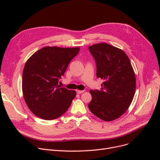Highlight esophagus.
Returning <instances> with one entry per match:
<instances>
[{"mask_svg":"<svg viewBox=\"0 0 160 160\" xmlns=\"http://www.w3.org/2000/svg\"><path fill=\"white\" fill-rule=\"evenodd\" d=\"M76 92H77V94H81V93H83L84 91H83H83H81V90H77Z\"/></svg>","mask_w":160,"mask_h":160,"instance_id":"esophagus-1","label":"esophagus"}]
</instances>
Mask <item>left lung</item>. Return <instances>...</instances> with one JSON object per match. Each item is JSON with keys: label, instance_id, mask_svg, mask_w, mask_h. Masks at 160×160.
I'll list each match as a JSON object with an SVG mask.
<instances>
[{"label": "left lung", "instance_id": "1", "mask_svg": "<svg viewBox=\"0 0 160 160\" xmlns=\"http://www.w3.org/2000/svg\"><path fill=\"white\" fill-rule=\"evenodd\" d=\"M96 63V75L103 79L101 90H91L89 109L95 116L110 122L122 116L132 102L135 76L125 52L107 43L89 47Z\"/></svg>", "mask_w": 160, "mask_h": 160}]
</instances>
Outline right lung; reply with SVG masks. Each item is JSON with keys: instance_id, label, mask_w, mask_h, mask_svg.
<instances>
[{"instance_id": "obj_1", "label": "right lung", "mask_w": 160, "mask_h": 160, "mask_svg": "<svg viewBox=\"0 0 160 160\" xmlns=\"http://www.w3.org/2000/svg\"><path fill=\"white\" fill-rule=\"evenodd\" d=\"M79 50V47H46L26 62L22 72L23 97L28 108L37 117L55 119L70 107L76 92L61 88L59 80Z\"/></svg>"}]
</instances>
